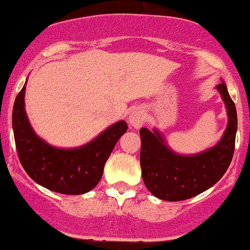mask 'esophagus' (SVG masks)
Returning a JSON list of instances; mask_svg holds the SVG:
<instances>
[{"instance_id":"esophagus-1","label":"esophagus","mask_w":250,"mask_h":250,"mask_svg":"<svg viewBox=\"0 0 250 250\" xmlns=\"http://www.w3.org/2000/svg\"><path fill=\"white\" fill-rule=\"evenodd\" d=\"M144 119H146V114L143 111V108H135L132 114L129 115V125H132L133 128H140L144 125Z\"/></svg>"}]
</instances>
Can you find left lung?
<instances>
[{"mask_svg": "<svg viewBox=\"0 0 250 250\" xmlns=\"http://www.w3.org/2000/svg\"><path fill=\"white\" fill-rule=\"evenodd\" d=\"M226 102L228 125L222 140L211 149L195 156L171 152L157 131L140 129V167L143 181L155 197L177 202L193 198L214 186L227 171L235 152L237 114L227 86H216Z\"/></svg>", "mask_w": 250, "mask_h": 250, "instance_id": "8db88e82", "label": "left lung"}]
</instances>
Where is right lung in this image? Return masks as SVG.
I'll return each mask as SVG.
<instances>
[{
    "mask_svg": "<svg viewBox=\"0 0 250 250\" xmlns=\"http://www.w3.org/2000/svg\"><path fill=\"white\" fill-rule=\"evenodd\" d=\"M22 87L13 107V131L19 161L36 184L60 194L80 195L94 188L104 174V164L119 138L127 131L118 122L89 144L76 149H59L38 138L24 111Z\"/></svg>",
    "mask_w": 250,
    "mask_h": 250,
    "instance_id": "add662e5",
    "label": "right lung"
}]
</instances>
